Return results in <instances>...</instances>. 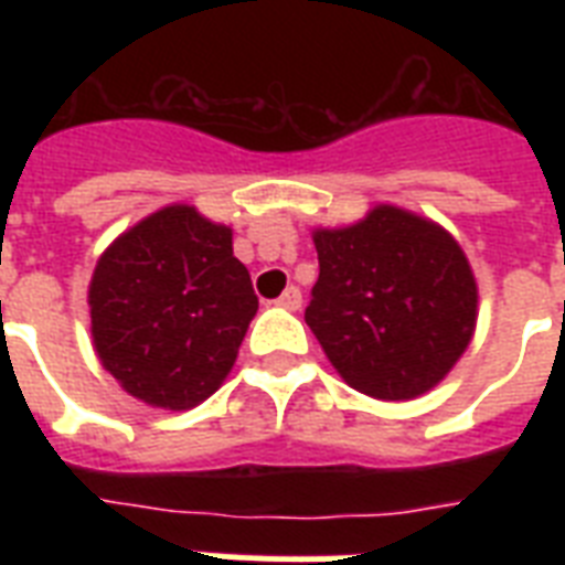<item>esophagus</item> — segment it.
Returning <instances> with one entry per match:
<instances>
[{
	"label": "esophagus",
	"instance_id": "obj_1",
	"mask_svg": "<svg viewBox=\"0 0 565 565\" xmlns=\"http://www.w3.org/2000/svg\"><path fill=\"white\" fill-rule=\"evenodd\" d=\"M275 305L284 310H299L301 308V290L299 287H287V290L281 292V299L275 301Z\"/></svg>",
	"mask_w": 565,
	"mask_h": 565
}]
</instances>
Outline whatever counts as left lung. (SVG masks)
<instances>
[{"instance_id": "8db88e82", "label": "left lung", "mask_w": 565, "mask_h": 565, "mask_svg": "<svg viewBox=\"0 0 565 565\" xmlns=\"http://www.w3.org/2000/svg\"><path fill=\"white\" fill-rule=\"evenodd\" d=\"M319 278L305 322L345 384L411 402L455 370L475 337L478 281L439 222L375 204L343 228H313Z\"/></svg>"}]
</instances>
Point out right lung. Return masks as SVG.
Segmentation results:
<instances>
[{
	"label": "right lung",
	"mask_w": 565,
	"mask_h": 565,
	"mask_svg": "<svg viewBox=\"0 0 565 565\" xmlns=\"http://www.w3.org/2000/svg\"><path fill=\"white\" fill-rule=\"evenodd\" d=\"M87 305L105 372L163 411H190L220 390L257 313L228 225L181 202L143 216L102 252Z\"/></svg>",
	"instance_id": "1"
}]
</instances>
